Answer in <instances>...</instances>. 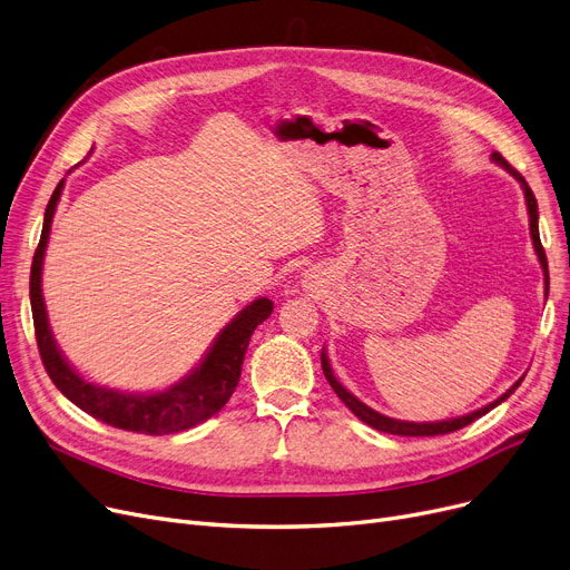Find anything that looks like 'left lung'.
<instances>
[{
    "label": "left lung",
    "mask_w": 570,
    "mask_h": 570,
    "mask_svg": "<svg viewBox=\"0 0 570 570\" xmlns=\"http://www.w3.org/2000/svg\"><path fill=\"white\" fill-rule=\"evenodd\" d=\"M491 160L493 163H499V165H503L510 175L522 184V190H524V197H527V207H529V218H531V239H533V249H535V254H538V261H540V265H542V272H546V293L550 291V272H548V258H546V249H542V244H540V235H538V203H535V195H533V190L529 188V184H527V179L519 175V171L501 156V154H493L491 156ZM321 367H324V375H326V380H328V384L333 386V391L337 393V399L350 407L361 422H365L367 426H373V429H377V431H382V433H391V435H412V438H416V435H444V433H452V431H459V429H463V426H468V424H473L475 419H480L482 414H487L489 410H493L497 405H501L508 395L522 384V380L519 382H514L501 399H497L493 403H489V405H484V407H480V410H475V412H470V414H465V416H456V419H448V422H429V424H416V422H401V419H391V416H384V414H380V412H375L373 407H367L365 403H361L354 393H350L346 391L337 380H335V375H333V370H331V363H328V356H326V352H321Z\"/></svg>",
    "instance_id": "1"
}]
</instances>
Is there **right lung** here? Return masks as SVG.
<instances>
[{"instance_id": "add662e5", "label": "right lung", "mask_w": 570, "mask_h": 570, "mask_svg": "<svg viewBox=\"0 0 570 570\" xmlns=\"http://www.w3.org/2000/svg\"><path fill=\"white\" fill-rule=\"evenodd\" d=\"M62 186H65V179L56 186L51 200H48V207L43 214L41 239L35 252L32 272H30V303H32L37 346H39V354L48 377L53 380V384L73 405L114 429L146 433V435H167V433H179L207 422L209 416H214L230 401V395L242 375L246 346H249V340L256 326L263 324L275 305H272V301L267 298H258L252 305H246L230 321V324L218 333L216 342L212 344L209 354L203 358L200 367H195L190 375H186L181 382L169 386L167 391L148 393V395L122 393L116 389L86 382L60 354L51 326H48L46 305L41 295L43 254H46L48 235H51L53 214L60 200Z\"/></svg>"}]
</instances>
